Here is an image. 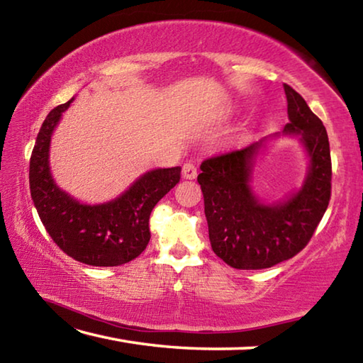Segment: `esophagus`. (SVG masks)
<instances>
[{
    "label": "esophagus",
    "instance_id": "34e87169",
    "mask_svg": "<svg viewBox=\"0 0 363 363\" xmlns=\"http://www.w3.org/2000/svg\"><path fill=\"white\" fill-rule=\"evenodd\" d=\"M182 177L184 179H189V181H192V179H195L196 177V167L194 163H184V167H182Z\"/></svg>",
    "mask_w": 363,
    "mask_h": 363
}]
</instances>
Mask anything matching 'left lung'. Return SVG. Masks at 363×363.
Wrapping results in <instances>:
<instances>
[{"mask_svg": "<svg viewBox=\"0 0 363 363\" xmlns=\"http://www.w3.org/2000/svg\"><path fill=\"white\" fill-rule=\"evenodd\" d=\"M288 118L285 134L299 136L309 171L296 194L264 205L251 192L253 163L262 140L240 150L206 158L196 177L205 199L211 248L233 269H267L290 259L314 235L331 196V157L322 120L291 86L284 84Z\"/></svg>", "mask_w": 363, "mask_h": 363, "instance_id": "left-lung-1", "label": "left lung"}]
</instances>
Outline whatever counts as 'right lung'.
I'll return each instance as SVG.
<instances>
[{
  "label": "right lung",
  "instance_id": "add662e5",
  "mask_svg": "<svg viewBox=\"0 0 363 363\" xmlns=\"http://www.w3.org/2000/svg\"><path fill=\"white\" fill-rule=\"evenodd\" d=\"M52 108L30 157V194L43 225L67 256L88 266L113 267L133 261L150 240V213L181 179V168H158L139 177L118 199L83 205L54 182L49 144L70 102Z\"/></svg>",
  "mask_w": 363,
  "mask_h": 363
}]
</instances>
